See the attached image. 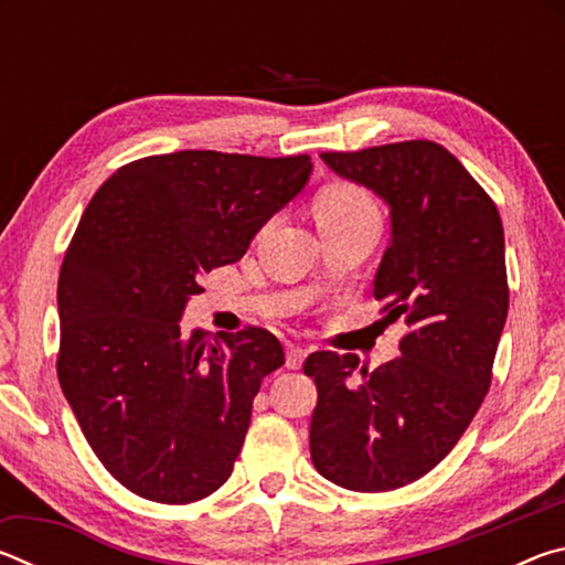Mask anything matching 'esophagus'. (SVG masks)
Wrapping results in <instances>:
<instances>
[{
    "label": "esophagus",
    "mask_w": 565,
    "mask_h": 565,
    "mask_svg": "<svg viewBox=\"0 0 565 565\" xmlns=\"http://www.w3.org/2000/svg\"><path fill=\"white\" fill-rule=\"evenodd\" d=\"M303 359H306V349H301V347H291L289 351H286V366L289 369H301Z\"/></svg>",
    "instance_id": "1"
}]
</instances>
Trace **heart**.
<instances>
[{
  "mask_svg": "<svg viewBox=\"0 0 565 565\" xmlns=\"http://www.w3.org/2000/svg\"><path fill=\"white\" fill-rule=\"evenodd\" d=\"M371 212H376L374 199L366 189L351 184V181H331V184L321 186L317 199H313V214H317L319 224L343 222V218Z\"/></svg>",
  "mask_w": 565,
  "mask_h": 565,
  "instance_id": "heart-1",
  "label": "heart"
}]
</instances>
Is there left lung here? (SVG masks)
Listing matches in <instances>:
<instances>
[{
	"label": "left lung",
	"instance_id": "1",
	"mask_svg": "<svg viewBox=\"0 0 565 565\" xmlns=\"http://www.w3.org/2000/svg\"><path fill=\"white\" fill-rule=\"evenodd\" d=\"M321 159L388 204L391 244L374 296L391 321L406 319L408 333L401 356L361 369V379L353 353L313 351L303 361L319 391L311 461L349 491H394L444 461L491 386L509 313L503 224L493 199L436 141Z\"/></svg>",
	"mask_w": 565,
	"mask_h": 565
}]
</instances>
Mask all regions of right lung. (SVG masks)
Segmentation results:
<instances>
[{
    "label": "right lung",
    "mask_w": 565,
    "mask_h": 565,
    "mask_svg": "<svg viewBox=\"0 0 565 565\" xmlns=\"http://www.w3.org/2000/svg\"><path fill=\"white\" fill-rule=\"evenodd\" d=\"M311 169L309 154L174 151L124 164L84 209L56 286V376L92 451L141 499L191 503L232 476L284 347L259 327L184 337L179 319Z\"/></svg>",
    "instance_id": "obj_1"
}]
</instances>
